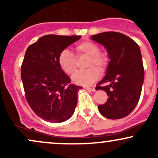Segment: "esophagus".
<instances>
[{
	"mask_svg": "<svg viewBox=\"0 0 158 158\" xmlns=\"http://www.w3.org/2000/svg\"><path fill=\"white\" fill-rule=\"evenodd\" d=\"M85 89L88 90H91V91H95V87L94 86H88V87H85Z\"/></svg>",
	"mask_w": 158,
	"mask_h": 158,
	"instance_id": "esophagus-1",
	"label": "esophagus"
}]
</instances>
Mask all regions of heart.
Wrapping results in <instances>:
<instances>
[{
    "label": "heart",
    "instance_id": "1",
    "mask_svg": "<svg viewBox=\"0 0 158 158\" xmlns=\"http://www.w3.org/2000/svg\"><path fill=\"white\" fill-rule=\"evenodd\" d=\"M77 56H89L87 67L89 68L85 70L77 72L72 79L76 84L80 85H91L99 79L100 75L99 69L104 71L108 65V57L104 52H100L99 47L97 44L89 41H85L75 47ZM59 68L68 75H73L77 70V59L76 56L69 50H63L58 57ZM99 69H98L97 68Z\"/></svg>",
    "mask_w": 158,
    "mask_h": 158
}]
</instances>
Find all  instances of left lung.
I'll list each match as a JSON object with an SVG mask.
<instances>
[{"instance_id":"left-lung-1","label":"left lung","mask_w":158,"mask_h":158,"mask_svg":"<svg viewBox=\"0 0 158 158\" xmlns=\"http://www.w3.org/2000/svg\"><path fill=\"white\" fill-rule=\"evenodd\" d=\"M91 39L107 49L110 58L106 76L96 90L108 96L105 104L98 106L108 119H121L135 109L140 97L144 68L139 45L120 32H105Z\"/></svg>"}]
</instances>
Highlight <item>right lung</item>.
Here are the masks:
<instances>
[{"label": "right lung", "instance_id": "add662e5", "mask_svg": "<svg viewBox=\"0 0 158 158\" xmlns=\"http://www.w3.org/2000/svg\"><path fill=\"white\" fill-rule=\"evenodd\" d=\"M80 35H47L28 47L21 64L25 97L44 120L61 123L70 118L77 104L81 86L71 84L58 64L59 53Z\"/></svg>", "mask_w": 158, "mask_h": 158}]
</instances>
